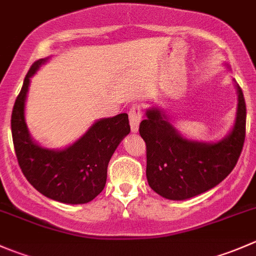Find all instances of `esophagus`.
<instances>
[{
	"instance_id": "1",
	"label": "esophagus",
	"mask_w": 256,
	"mask_h": 256,
	"mask_svg": "<svg viewBox=\"0 0 256 256\" xmlns=\"http://www.w3.org/2000/svg\"><path fill=\"white\" fill-rule=\"evenodd\" d=\"M128 116H130V126H131V131L132 132H138V126H140L141 120H142V108L135 106L131 108L130 112H128Z\"/></svg>"
}]
</instances>
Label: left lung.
Returning <instances> with one entry per match:
<instances>
[{
	"instance_id": "obj_1",
	"label": "left lung",
	"mask_w": 256,
	"mask_h": 256,
	"mask_svg": "<svg viewBox=\"0 0 256 256\" xmlns=\"http://www.w3.org/2000/svg\"><path fill=\"white\" fill-rule=\"evenodd\" d=\"M238 108L230 132L216 142L186 138L172 126L164 109L151 108L140 124L146 142V177L161 197L184 200L222 182L236 167L245 140L246 106L238 84Z\"/></svg>"
}]
</instances>
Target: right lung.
<instances>
[{
  "mask_svg": "<svg viewBox=\"0 0 256 256\" xmlns=\"http://www.w3.org/2000/svg\"><path fill=\"white\" fill-rule=\"evenodd\" d=\"M49 58L34 62L23 82L11 118L12 138L20 170L40 193L56 202L84 204L105 187L108 164L116 147L130 134L128 114L95 121L70 146L46 148L36 142L26 124L30 78Z\"/></svg>",
  "mask_w": 256,
  "mask_h": 256,
  "instance_id": "right-lung-1",
  "label": "right lung"
}]
</instances>
